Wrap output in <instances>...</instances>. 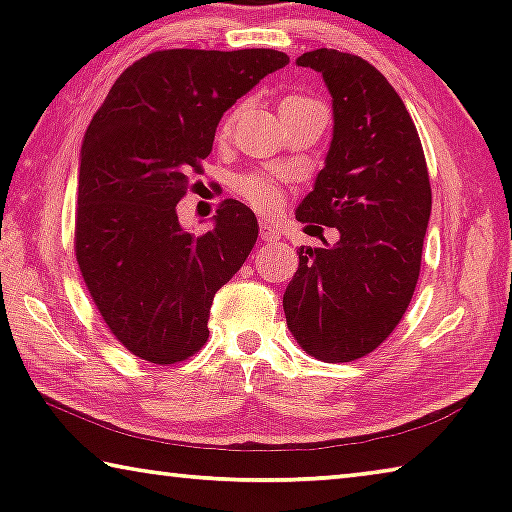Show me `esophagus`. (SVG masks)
Returning <instances> with one entry per match:
<instances>
[{
  "label": "esophagus",
  "mask_w": 512,
  "mask_h": 512,
  "mask_svg": "<svg viewBox=\"0 0 512 512\" xmlns=\"http://www.w3.org/2000/svg\"><path fill=\"white\" fill-rule=\"evenodd\" d=\"M259 237H262L264 241H280V237H282V232L275 228L273 223H268V221H262L259 223Z\"/></svg>",
  "instance_id": "obj_1"
}]
</instances>
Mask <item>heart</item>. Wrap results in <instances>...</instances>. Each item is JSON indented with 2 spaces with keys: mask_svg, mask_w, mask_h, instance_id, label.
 I'll return each instance as SVG.
<instances>
[{
  "mask_svg": "<svg viewBox=\"0 0 512 512\" xmlns=\"http://www.w3.org/2000/svg\"><path fill=\"white\" fill-rule=\"evenodd\" d=\"M289 99H302V97H289ZM237 192L244 196L250 205L259 207V210H271V207L280 203V189H277V185L259 176H241L237 180Z\"/></svg>",
  "mask_w": 512,
  "mask_h": 512,
  "instance_id": "heart-1",
  "label": "heart"
}]
</instances>
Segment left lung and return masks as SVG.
Masks as SVG:
<instances>
[{
    "mask_svg": "<svg viewBox=\"0 0 512 512\" xmlns=\"http://www.w3.org/2000/svg\"><path fill=\"white\" fill-rule=\"evenodd\" d=\"M323 76L334 131L296 219L339 230L300 248L284 291L289 332L311 357L345 363L388 339L413 298L431 216L427 162L400 94L368 60L314 49L296 60Z\"/></svg>",
    "mask_w": 512,
    "mask_h": 512,
    "instance_id": "1",
    "label": "left lung"
}]
</instances>
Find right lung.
<instances>
[{
    "label": "right lung",
    "instance_id": "add662e5",
    "mask_svg": "<svg viewBox=\"0 0 512 512\" xmlns=\"http://www.w3.org/2000/svg\"><path fill=\"white\" fill-rule=\"evenodd\" d=\"M289 65L275 49H164L126 69L83 137L76 262L117 341L151 363L192 357L210 336L214 293L244 266L259 225L221 203L196 237L178 221L189 171L216 126L264 76Z\"/></svg>",
    "mask_w": 512,
    "mask_h": 512
}]
</instances>
